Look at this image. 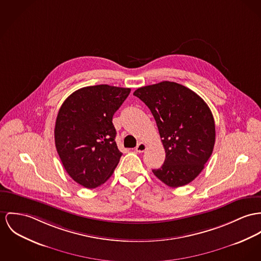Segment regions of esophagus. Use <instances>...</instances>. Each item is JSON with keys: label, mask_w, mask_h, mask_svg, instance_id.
Masks as SVG:
<instances>
[{"label": "esophagus", "mask_w": 261, "mask_h": 261, "mask_svg": "<svg viewBox=\"0 0 261 261\" xmlns=\"http://www.w3.org/2000/svg\"><path fill=\"white\" fill-rule=\"evenodd\" d=\"M147 149V145L145 144V143H139L137 146H136V152H138V153H143L145 150Z\"/></svg>", "instance_id": "esophagus-1"}]
</instances>
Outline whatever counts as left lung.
Masks as SVG:
<instances>
[{
	"instance_id": "1",
	"label": "left lung",
	"mask_w": 261,
	"mask_h": 261,
	"mask_svg": "<svg viewBox=\"0 0 261 261\" xmlns=\"http://www.w3.org/2000/svg\"><path fill=\"white\" fill-rule=\"evenodd\" d=\"M152 112L166 152L163 166L152 170L171 188L195 180L210 159L216 141L214 116L201 97L176 82L138 88L133 93Z\"/></svg>"
}]
</instances>
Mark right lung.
<instances>
[{"instance_id":"right-lung-1","label":"right lung","mask_w":261,"mask_h":261,"mask_svg":"<svg viewBox=\"0 0 261 261\" xmlns=\"http://www.w3.org/2000/svg\"><path fill=\"white\" fill-rule=\"evenodd\" d=\"M130 91L107 84L86 86L70 94L59 110L57 151L67 174L84 188L104 184L119 163L112 117Z\"/></svg>"}]
</instances>
